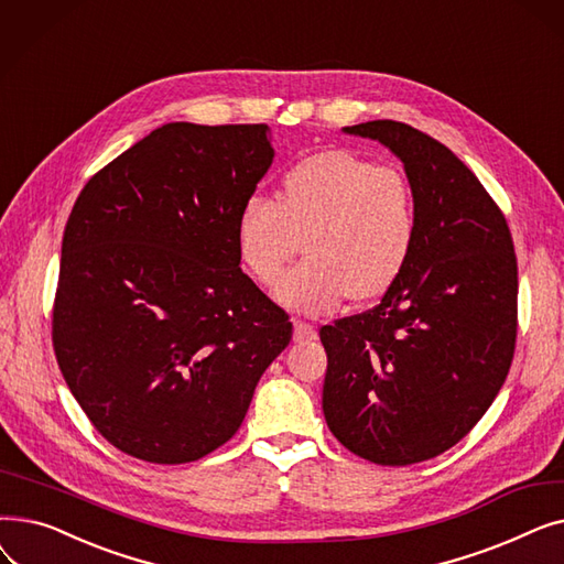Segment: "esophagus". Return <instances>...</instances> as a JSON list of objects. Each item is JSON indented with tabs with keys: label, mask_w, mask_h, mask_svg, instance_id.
Returning <instances> with one entry per match:
<instances>
[{
	"label": "esophagus",
	"mask_w": 564,
	"mask_h": 564,
	"mask_svg": "<svg viewBox=\"0 0 564 564\" xmlns=\"http://www.w3.org/2000/svg\"><path fill=\"white\" fill-rule=\"evenodd\" d=\"M315 327L304 319H294V340L304 343V340H315Z\"/></svg>",
	"instance_id": "obj_1"
}]
</instances>
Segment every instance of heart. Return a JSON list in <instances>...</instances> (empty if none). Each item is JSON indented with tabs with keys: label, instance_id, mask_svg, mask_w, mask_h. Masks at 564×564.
<instances>
[{
	"label": "heart",
	"instance_id": "obj_1",
	"mask_svg": "<svg viewBox=\"0 0 564 564\" xmlns=\"http://www.w3.org/2000/svg\"><path fill=\"white\" fill-rule=\"evenodd\" d=\"M302 234L307 258L276 300L327 313L347 294L368 302L395 283L416 245L419 203L402 171L334 148L290 166L279 200L247 198L235 221L237 253L260 285L276 283Z\"/></svg>",
	"mask_w": 564,
	"mask_h": 564
}]
</instances>
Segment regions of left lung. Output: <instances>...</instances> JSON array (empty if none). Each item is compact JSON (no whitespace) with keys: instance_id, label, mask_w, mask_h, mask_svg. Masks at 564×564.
Listing matches in <instances>:
<instances>
[{"instance_id":"obj_1","label":"left lung","mask_w":564,"mask_h":564,"mask_svg":"<svg viewBox=\"0 0 564 564\" xmlns=\"http://www.w3.org/2000/svg\"><path fill=\"white\" fill-rule=\"evenodd\" d=\"M345 134L402 162L419 237L402 274L361 315L319 329L322 409L347 451L406 466L453 448L498 395L517 340V256L506 217L443 143L398 121Z\"/></svg>"}]
</instances>
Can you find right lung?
Returning a JSON list of instances; mask_svg holds the SVG:
<instances>
[{
  "instance_id": "add662e5",
  "label": "right lung",
  "mask_w": 564,
  "mask_h": 564,
  "mask_svg": "<svg viewBox=\"0 0 564 564\" xmlns=\"http://www.w3.org/2000/svg\"><path fill=\"white\" fill-rule=\"evenodd\" d=\"M274 162L270 128L166 123L86 183L52 340L70 393L126 455L205 457L240 430L292 322L240 270L235 221Z\"/></svg>"
}]
</instances>
